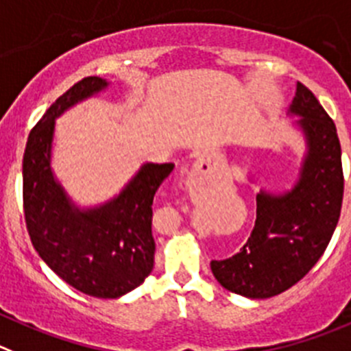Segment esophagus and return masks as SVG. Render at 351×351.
Masks as SVG:
<instances>
[{"label": "esophagus", "instance_id": "34e87169", "mask_svg": "<svg viewBox=\"0 0 351 351\" xmlns=\"http://www.w3.org/2000/svg\"><path fill=\"white\" fill-rule=\"evenodd\" d=\"M204 165V160H199V166H202Z\"/></svg>", "mask_w": 351, "mask_h": 351}]
</instances>
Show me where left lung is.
<instances>
[{
	"label": "left lung",
	"instance_id": "1",
	"mask_svg": "<svg viewBox=\"0 0 351 351\" xmlns=\"http://www.w3.org/2000/svg\"><path fill=\"white\" fill-rule=\"evenodd\" d=\"M287 114L300 117L294 126L306 145L296 183L282 194L260 191L251 237L232 258L211 261L225 289L251 300L277 296L303 279L326 251L341 213V145L332 119L301 83Z\"/></svg>",
	"mask_w": 351,
	"mask_h": 351
}]
</instances>
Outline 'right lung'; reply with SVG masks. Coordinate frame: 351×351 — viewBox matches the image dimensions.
I'll list each match as a JSON object with an SVG mask.
<instances>
[{
	"label": "right lung",
	"mask_w": 351,
	"mask_h": 351,
	"mask_svg": "<svg viewBox=\"0 0 351 351\" xmlns=\"http://www.w3.org/2000/svg\"><path fill=\"white\" fill-rule=\"evenodd\" d=\"M107 88V80L84 77L51 104L27 138L22 180L25 225L41 260L74 289L116 300L152 271L154 194L175 165L145 162L104 204L81 208L69 197L51 168L57 117Z\"/></svg>",
	"instance_id": "right-lung-1"
}]
</instances>
